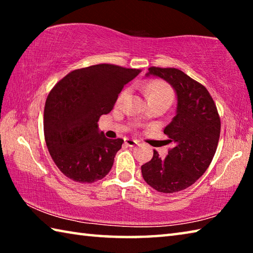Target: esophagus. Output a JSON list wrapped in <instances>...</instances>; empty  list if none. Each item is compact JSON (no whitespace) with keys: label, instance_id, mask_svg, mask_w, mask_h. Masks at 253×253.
Segmentation results:
<instances>
[{"label":"esophagus","instance_id":"34e87169","mask_svg":"<svg viewBox=\"0 0 253 253\" xmlns=\"http://www.w3.org/2000/svg\"><path fill=\"white\" fill-rule=\"evenodd\" d=\"M125 144L127 145V146H129V147H134V146H136V145H138L139 142H138V140H136V139L126 138L125 139Z\"/></svg>","mask_w":253,"mask_h":253}]
</instances>
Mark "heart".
Instances as JSON below:
<instances>
[{
  "mask_svg": "<svg viewBox=\"0 0 253 253\" xmlns=\"http://www.w3.org/2000/svg\"><path fill=\"white\" fill-rule=\"evenodd\" d=\"M147 97L149 98H162V99H166L169 101H172L173 99V92L168 84L163 81H154L148 85L146 89ZM127 95V90H124L121 96H119V101H122Z\"/></svg>",
  "mask_w": 253,
  "mask_h": 253,
  "instance_id": "b5f03b06",
  "label": "heart"
}]
</instances>
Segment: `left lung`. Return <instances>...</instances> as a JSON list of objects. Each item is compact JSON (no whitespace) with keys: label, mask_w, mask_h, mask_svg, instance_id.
I'll list each match as a JSON object with an SVG mask.
<instances>
[{"label":"left lung","mask_w":253,"mask_h":253,"mask_svg":"<svg viewBox=\"0 0 253 253\" xmlns=\"http://www.w3.org/2000/svg\"><path fill=\"white\" fill-rule=\"evenodd\" d=\"M145 76L172 85L177 106L176 115L164 128L174 147L165 158L154 151L152 160L142 166V175L154 190L175 193L194 184L211 164L220 138V117L207 88L183 71L151 67Z\"/></svg>","instance_id":"8db88e82"}]
</instances>
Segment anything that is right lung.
<instances>
[{"instance_id": "right-lung-1", "label": "right lung", "mask_w": 253, "mask_h": 253, "mask_svg": "<svg viewBox=\"0 0 253 253\" xmlns=\"http://www.w3.org/2000/svg\"><path fill=\"white\" fill-rule=\"evenodd\" d=\"M139 72L107 63L90 66L71 71L50 91L44 138L55 165L68 178L93 183L109 173L124 139L107 138L97 123Z\"/></svg>"}]
</instances>
